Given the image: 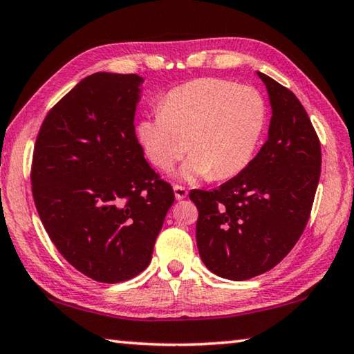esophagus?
<instances>
[{"label":"esophagus","mask_w":354,"mask_h":354,"mask_svg":"<svg viewBox=\"0 0 354 354\" xmlns=\"http://www.w3.org/2000/svg\"><path fill=\"white\" fill-rule=\"evenodd\" d=\"M173 192H175L176 200H184L187 196V189L183 187V185H173Z\"/></svg>","instance_id":"1"}]
</instances>
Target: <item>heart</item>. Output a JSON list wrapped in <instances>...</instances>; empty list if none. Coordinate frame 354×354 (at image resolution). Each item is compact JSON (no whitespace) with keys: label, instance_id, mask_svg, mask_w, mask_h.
Here are the masks:
<instances>
[{"label":"heart","instance_id":"1","mask_svg":"<svg viewBox=\"0 0 354 354\" xmlns=\"http://www.w3.org/2000/svg\"><path fill=\"white\" fill-rule=\"evenodd\" d=\"M262 127L263 103L254 88L200 77L167 93L160 113L137 123V137L160 170H170L189 149L179 176L226 179L247 167Z\"/></svg>","mask_w":354,"mask_h":354}]
</instances>
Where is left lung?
Instances as JSON below:
<instances>
[{
    "mask_svg": "<svg viewBox=\"0 0 354 354\" xmlns=\"http://www.w3.org/2000/svg\"><path fill=\"white\" fill-rule=\"evenodd\" d=\"M272 107L268 139L256 158L218 189L192 190L196 245L217 277L245 281L273 268L298 242L320 179L315 129L289 88L257 71Z\"/></svg>",
    "mask_w": 354,
    "mask_h": 354,
    "instance_id": "8db88e82",
    "label": "left lung"
}]
</instances>
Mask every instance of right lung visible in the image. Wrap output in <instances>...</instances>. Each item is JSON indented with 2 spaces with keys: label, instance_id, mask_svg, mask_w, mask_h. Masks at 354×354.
<instances>
[{
  "label": "right lung",
  "instance_id": "obj_1",
  "mask_svg": "<svg viewBox=\"0 0 354 354\" xmlns=\"http://www.w3.org/2000/svg\"><path fill=\"white\" fill-rule=\"evenodd\" d=\"M143 77L98 71L48 112L32 156V196L76 270L122 283L145 270L175 201L143 158L134 113Z\"/></svg>",
  "mask_w": 354,
  "mask_h": 354
}]
</instances>
